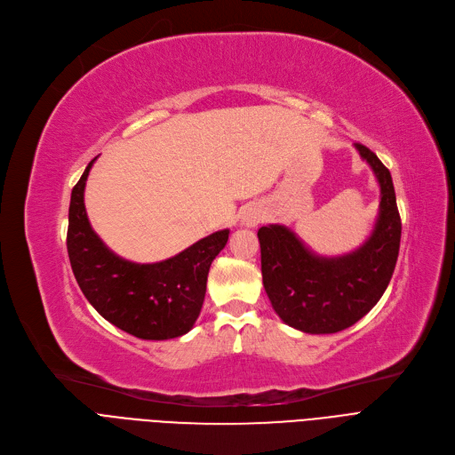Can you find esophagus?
<instances>
[{
    "label": "esophagus",
    "mask_w": 455,
    "mask_h": 455,
    "mask_svg": "<svg viewBox=\"0 0 455 455\" xmlns=\"http://www.w3.org/2000/svg\"><path fill=\"white\" fill-rule=\"evenodd\" d=\"M262 220V215H260V211H250L248 215L244 217V226H248V228H255L259 222Z\"/></svg>",
    "instance_id": "1"
}]
</instances>
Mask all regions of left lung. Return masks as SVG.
<instances>
[{"label":"left lung","instance_id":"left-lung-1","mask_svg":"<svg viewBox=\"0 0 455 455\" xmlns=\"http://www.w3.org/2000/svg\"><path fill=\"white\" fill-rule=\"evenodd\" d=\"M356 150L380 185L379 219L365 243L347 255L319 257L284 226H262V284L283 322L308 334H332L355 325L386 291L400 248V215L389 171L367 147Z\"/></svg>","mask_w":455,"mask_h":455}]
</instances>
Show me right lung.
Here are the masks:
<instances>
[{
	"label": "right lung",
	"mask_w": 455,
	"mask_h": 455,
	"mask_svg": "<svg viewBox=\"0 0 455 455\" xmlns=\"http://www.w3.org/2000/svg\"><path fill=\"white\" fill-rule=\"evenodd\" d=\"M95 159L73 187L69 204L68 255L80 290L104 319L132 336L171 339L187 334L200 315L211 262L224 250L229 229L162 262L138 264L116 255L92 229L84 207Z\"/></svg>",
	"instance_id": "right-lung-1"
}]
</instances>
